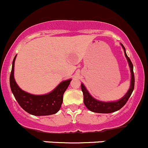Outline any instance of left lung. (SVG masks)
I'll list each match as a JSON object with an SVG mask.
<instances>
[{
	"label": "left lung",
	"mask_w": 148,
	"mask_h": 148,
	"mask_svg": "<svg viewBox=\"0 0 148 148\" xmlns=\"http://www.w3.org/2000/svg\"><path fill=\"white\" fill-rule=\"evenodd\" d=\"M124 49L125 56L126 57L127 60H128V64H129L130 68H131V86H130L129 90H128V92L126 95L121 98V99L118 100L116 101H114V102H104V101H100L98 100L94 99L90 95L87 89L84 86L83 84H81V89H82V93H83V100L84 104L86 106V107L91 112L95 113H102V114H107V113H112L116 111L119 110L121 109L123 106L126 104L128 101V99L131 97L132 92H133V90H134V85H135V77L134 73H133V63L129 58L127 56L125 53V49L123 44H121Z\"/></svg>",
	"instance_id": "left-lung-1"
}]
</instances>
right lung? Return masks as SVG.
Wrapping results in <instances>:
<instances>
[{"instance_id":"1","label":"right lung","mask_w":148,"mask_h":148,"mask_svg":"<svg viewBox=\"0 0 148 148\" xmlns=\"http://www.w3.org/2000/svg\"><path fill=\"white\" fill-rule=\"evenodd\" d=\"M16 56L12 61L10 75L11 91L20 106L27 113L34 116H47L59 111L63 102V94L71 80L63 81L51 92L44 95H34L22 90L14 79V66Z\"/></svg>"}]
</instances>
